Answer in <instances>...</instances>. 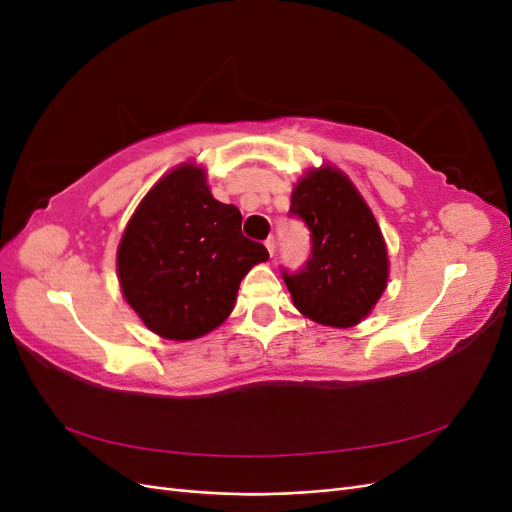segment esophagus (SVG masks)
Listing matches in <instances>:
<instances>
[{
    "label": "esophagus",
    "mask_w": 512,
    "mask_h": 512,
    "mask_svg": "<svg viewBox=\"0 0 512 512\" xmlns=\"http://www.w3.org/2000/svg\"><path fill=\"white\" fill-rule=\"evenodd\" d=\"M265 245H267V250H269V254L273 256V252H275V239H273V237H269V239L265 241Z\"/></svg>",
    "instance_id": "34e87169"
}]
</instances>
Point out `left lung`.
Wrapping results in <instances>:
<instances>
[{
  "label": "left lung",
  "mask_w": 512,
  "mask_h": 512,
  "mask_svg": "<svg viewBox=\"0 0 512 512\" xmlns=\"http://www.w3.org/2000/svg\"><path fill=\"white\" fill-rule=\"evenodd\" d=\"M290 215L307 226L312 241L301 269H282L294 305L327 327H352L371 312L389 277L374 215L350 179L331 168L312 170L297 183Z\"/></svg>",
  "instance_id": "obj_1"
}]
</instances>
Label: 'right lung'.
Segmentation results:
<instances>
[{
	"instance_id": "right-lung-1",
	"label": "right lung",
	"mask_w": 512,
	"mask_h": 512,
	"mask_svg": "<svg viewBox=\"0 0 512 512\" xmlns=\"http://www.w3.org/2000/svg\"><path fill=\"white\" fill-rule=\"evenodd\" d=\"M241 211L215 200L205 173L183 164L160 179L123 232L117 271L126 301L166 339L213 331L267 247L243 237Z\"/></svg>"
}]
</instances>
